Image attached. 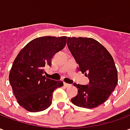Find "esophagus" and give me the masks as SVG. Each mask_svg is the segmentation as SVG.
I'll return each mask as SVG.
<instances>
[{"label":"esophagus","mask_w":130,"mask_h":130,"mask_svg":"<svg viewBox=\"0 0 130 130\" xmlns=\"http://www.w3.org/2000/svg\"><path fill=\"white\" fill-rule=\"evenodd\" d=\"M64 86H65L66 88H68V87H70V86H71L70 84H67V83H64Z\"/></svg>","instance_id":"obj_1"}]
</instances>
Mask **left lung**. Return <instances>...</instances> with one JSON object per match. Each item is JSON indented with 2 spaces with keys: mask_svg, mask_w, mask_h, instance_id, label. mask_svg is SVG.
I'll use <instances>...</instances> for the list:
<instances>
[{
  "mask_svg": "<svg viewBox=\"0 0 130 130\" xmlns=\"http://www.w3.org/2000/svg\"><path fill=\"white\" fill-rule=\"evenodd\" d=\"M67 44L79 70L90 79L89 84H74L78 88L72 102L93 109L106 102L118 84V71L111 55L97 40L90 37H68Z\"/></svg>",
  "mask_w": 130,
  "mask_h": 130,
  "instance_id": "obj_1",
  "label": "left lung"
}]
</instances>
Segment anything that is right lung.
Wrapping results in <instances>:
<instances>
[{
    "mask_svg": "<svg viewBox=\"0 0 130 130\" xmlns=\"http://www.w3.org/2000/svg\"><path fill=\"white\" fill-rule=\"evenodd\" d=\"M67 37H37L19 51L13 62L9 80L19 104L30 112L46 109L52 102L53 92L63 86L61 81L46 78L45 66L65 47Z\"/></svg>",
    "mask_w": 130,
    "mask_h": 130,
    "instance_id": "1",
    "label": "right lung"
}]
</instances>
